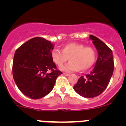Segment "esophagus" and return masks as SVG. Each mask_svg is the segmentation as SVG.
<instances>
[{
	"mask_svg": "<svg viewBox=\"0 0 126 126\" xmlns=\"http://www.w3.org/2000/svg\"><path fill=\"white\" fill-rule=\"evenodd\" d=\"M64 74L65 76H69L70 75V74H68V73H64Z\"/></svg>",
	"mask_w": 126,
	"mask_h": 126,
	"instance_id": "esophagus-1",
	"label": "esophagus"
}]
</instances>
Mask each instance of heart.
Wrapping results in <instances>:
<instances>
[{"label":"heart","mask_w":126,"mask_h":126,"mask_svg":"<svg viewBox=\"0 0 126 126\" xmlns=\"http://www.w3.org/2000/svg\"><path fill=\"white\" fill-rule=\"evenodd\" d=\"M51 57L59 67L62 66L69 58L71 61L61 68L63 71H85L94 65L97 53L92 47H85L78 43H69L62 46L61 51L57 49L52 50Z\"/></svg>","instance_id":"1"}]
</instances>
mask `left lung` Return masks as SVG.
I'll return each mask as SVG.
<instances>
[{"mask_svg":"<svg viewBox=\"0 0 126 126\" xmlns=\"http://www.w3.org/2000/svg\"><path fill=\"white\" fill-rule=\"evenodd\" d=\"M90 39L97 49L98 57L90 74L80 77L74 86L77 93L84 98H94L102 94L110 81L114 69L112 50L100 39L90 35Z\"/></svg>","mask_w":126,"mask_h":126,"instance_id":"8db88e82","label":"left lung"}]
</instances>
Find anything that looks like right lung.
Returning a JSON list of instances; mask_svg holds the SVG:
<instances>
[{"label": "right lung", "mask_w": 126, "mask_h": 126, "mask_svg": "<svg viewBox=\"0 0 126 126\" xmlns=\"http://www.w3.org/2000/svg\"><path fill=\"white\" fill-rule=\"evenodd\" d=\"M53 48L50 42L42 37H35L16 50L13 78L19 90L30 98L46 96L53 89L57 77L62 74L51 57Z\"/></svg>", "instance_id": "right-lung-1"}]
</instances>
